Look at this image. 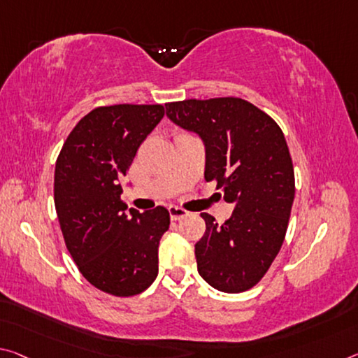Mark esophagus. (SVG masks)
<instances>
[{
	"instance_id": "obj_1",
	"label": "esophagus",
	"mask_w": 358,
	"mask_h": 358,
	"mask_svg": "<svg viewBox=\"0 0 358 358\" xmlns=\"http://www.w3.org/2000/svg\"><path fill=\"white\" fill-rule=\"evenodd\" d=\"M169 213H170V218L175 220V221L185 218V217H188V212H186L185 208L177 207V206H170L169 207Z\"/></svg>"
}]
</instances>
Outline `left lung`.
I'll list each match as a JSON object with an SVG mask.
<instances>
[{
  "label": "left lung",
  "mask_w": 358,
  "mask_h": 358,
  "mask_svg": "<svg viewBox=\"0 0 358 358\" xmlns=\"http://www.w3.org/2000/svg\"><path fill=\"white\" fill-rule=\"evenodd\" d=\"M167 117L199 135L206 180L217 181L234 212L223 224L212 215L196 243L197 271L208 285L241 293L263 279L279 253L294 199V172L274 119L236 97L166 103Z\"/></svg>",
  "instance_id": "8db88e82"
}]
</instances>
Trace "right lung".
Masks as SVG:
<instances>
[{
  "instance_id": "add662e5",
  "label": "right lung",
  "mask_w": 358,
  "mask_h": 358,
  "mask_svg": "<svg viewBox=\"0 0 358 358\" xmlns=\"http://www.w3.org/2000/svg\"><path fill=\"white\" fill-rule=\"evenodd\" d=\"M162 117V105L95 108L57 157L54 201L68 252L94 287L115 296L138 294L157 277L169 210L130 208L127 215L121 181Z\"/></svg>"
}]
</instances>
